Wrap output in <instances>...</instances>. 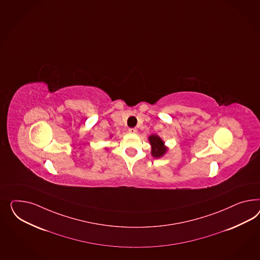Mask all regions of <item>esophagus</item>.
I'll return each mask as SVG.
<instances>
[{
	"label": "esophagus",
	"mask_w": 260,
	"mask_h": 260,
	"mask_svg": "<svg viewBox=\"0 0 260 260\" xmlns=\"http://www.w3.org/2000/svg\"><path fill=\"white\" fill-rule=\"evenodd\" d=\"M128 132L131 134L137 133V129H136V128H129V129H128Z\"/></svg>",
	"instance_id": "1"
}]
</instances>
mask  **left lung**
<instances>
[{
	"label": "left lung",
	"instance_id": "8db88e82",
	"mask_svg": "<svg viewBox=\"0 0 260 260\" xmlns=\"http://www.w3.org/2000/svg\"><path fill=\"white\" fill-rule=\"evenodd\" d=\"M149 141L152 145V156L154 157L164 156L167 148L164 146V141H161V139L156 135H152L149 137Z\"/></svg>",
	"mask_w": 260,
	"mask_h": 260
}]
</instances>
